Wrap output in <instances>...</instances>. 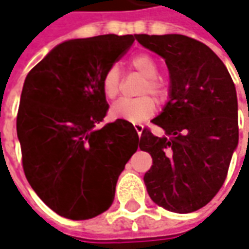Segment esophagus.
<instances>
[{
    "instance_id": "obj_1",
    "label": "esophagus",
    "mask_w": 249,
    "mask_h": 249,
    "mask_svg": "<svg viewBox=\"0 0 249 249\" xmlns=\"http://www.w3.org/2000/svg\"><path fill=\"white\" fill-rule=\"evenodd\" d=\"M133 126H134V129L137 131V134L141 136V133H142V129H144V124H141L139 122H136V123H133Z\"/></svg>"
}]
</instances>
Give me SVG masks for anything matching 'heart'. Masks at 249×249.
<instances>
[{
    "instance_id": "1",
    "label": "heart",
    "mask_w": 249,
    "mask_h": 249,
    "mask_svg": "<svg viewBox=\"0 0 249 249\" xmlns=\"http://www.w3.org/2000/svg\"><path fill=\"white\" fill-rule=\"evenodd\" d=\"M130 68L140 74L144 76L139 89V98H123L115 102L110 108V116L115 119H124L130 122H140L152 116L157 110L155 100L149 95L151 94L157 100H163L167 95V84L162 77H159V66L155 58L148 53H140L133 55L129 61ZM122 87V74L116 65L109 66L101 79V90L102 94L113 100L118 97Z\"/></svg>"
}]
</instances>
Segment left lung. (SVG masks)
I'll use <instances>...</instances> for the list:
<instances>
[{"mask_svg":"<svg viewBox=\"0 0 249 249\" xmlns=\"http://www.w3.org/2000/svg\"><path fill=\"white\" fill-rule=\"evenodd\" d=\"M141 45L160 55L170 73V100L139 147L152 166L144 175L148 196L176 213L205 206L225 183L238 144V108L231 76L208 45L181 34H136Z\"/></svg>","mask_w":249,"mask_h":249,"instance_id":"1","label":"left lung"}]
</instances>
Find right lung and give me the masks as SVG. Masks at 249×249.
Instances as JSON below:
<instances>
[{"mask_svg":"<svg viewBox=\"0 0 249 249\" xmlns=\"http://www.w3.org/2000/svg\"><path fill=\"white\" fill-rule=\"evenodd\" d=\"M134 38L104 34L65 41L24 80L16 118L24 175L44 204L63 217L84 220L105 212L137 151L139 134L130 122L98 127L109 109L102 74Z\"/></svg>","mask_w":249,"mask_h":249,"instance_id":"right-lung-1","label":"right lung"}]
</instances>
